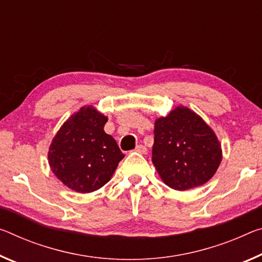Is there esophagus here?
<instances>
[{"label":"esophagus","instance_id":"esophagus-1","mask_svg":"<svg viewBox=\"0 0 262 262\" xmlns=\"http://www.w3.org/2000/svg\"><path fill=\"white\" fill-rule=\"evenodd\" d=\"M135 151L136 152H140V154H147L148 149L144 147V146H142V144H139V146L135 147Z\"/></svg>","mask_w":262,"mask_h":262}]
</instances>
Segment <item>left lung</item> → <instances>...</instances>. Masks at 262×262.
Masks as SVG:
<instances>
[{"mask_svg": "<svg viewBox=\"0 0 262 262\" xmlns=\"http://www.w3.org/2000/svg\"><path fill=\"white\" fill-rule=\"evenodd\" d=\"M151 161L169 188L185 191L205 184L222 162L214 132L188 107L178 106L155 121Z\"/></svg>", "mask_w": 262, "mask_h": 262, "instance_id": "left-lung-1", "label": "left lung"}]
</instances>
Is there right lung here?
I'll return each instance as SVG.
<instances>
[{
	"label": "right lung",
	"mask_w": 262,
	"mask_h": 262,
	"mask_svg": "<svg viewBox=\"0 0 262 262\" xmlns=\"http://www.w3.org/2000/svg\"><path fill=\"white\" fill-rule=\"evenodd\" d=\"M107 116L93 106L81 107L58 130L48 159L52 172L73 191L89 193L108 182L124 155L103 130Z\"/></svg>",
	"instance_id": "1"
}]
</instances>
